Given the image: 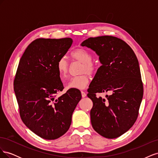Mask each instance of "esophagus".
I'll return each mask as SVG.
<instances>
[{
  "label": "esophagus",
  "mask_w": 158,
  "mask_h": 158,
  "mask_svg": "<svg viewBox=\"0 0 158 158\" xmlns=\"http://www.w3.org/2000/svg\"><path fill=\"white\" fill-rule=\"evenodd\" d=\"M81 94H82V98H85V96H86V94H85L84 92H83V91H82V92H81Z\"/></svg>",
  "instance_id": "esophagus-1"
}]
</instances>
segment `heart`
Returning <instances> with one entry per match:
<instances>
[{
	"instance_id": "1",
	"label": "heart",
	"mask_w": 158,
	"mask_h": 158,
	"mask_svg": "<svg viewBox=\"0 0 158 158\" xmlns=\"http://www.w3.org/2000/svg\"><path fill=\"white\" fill-rule=\"evenodd\" d=\"M71 56L74 60H78L82 63L81 68L82 75L71 78L66 84V88L68 89H84L89 83V78L88 74H93L97 69V66L92 62L93 56L88 50L79 48L72 52ZM57 70L61 78H65L68 75L69 64V62L65 57H61L57 63Z\"/></svg>"
}]
</instances>
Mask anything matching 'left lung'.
Returning a JSON list of instances; mask_svg holds the SVG:
<instances>
[{
    "label": "left lung",
    "mask_w": 158,
    "mask_h": 158,
    "mask_svg": "<svg viewBox=\"0 0 158 158\" xmlns=\"http://www.w3.org/2000/svg\"><path fill=\"white\" fill-rule=\"evenodd\" d=\"M81 46L93 50L102 66L88 89L93 102L90 111L94 130L107 138H116L135 124L143 97L137 57L127 44L113 36L89 37ZM111 91L107 99L96 94Z\"/></svg>",
    "instance_id": "1"
}]
</instances>
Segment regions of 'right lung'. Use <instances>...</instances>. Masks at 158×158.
<instances>
[{
	"instance_id": "add662e5",
	"label": "right lung",
	"mask_w": 158,
	"mask_h": 158,
	"mask_svg": "<svg viewBox=\"0 0 158 158\" xmlns=\"http://www.w3.org/2000/svg\"><path fill=\"white\" fill-rule=\"evenodd\" d=\"M71 38H40L27 46L19 62L14 89L20 114L26 126L46 140H55L68 131L72 115L82 98L77 89H64L58 60L73 44Z\"/></svg>"
}]
</instances>
